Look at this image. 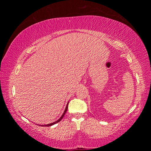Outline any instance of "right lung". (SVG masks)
<instances>
[{
	"label": "right lung",
	"mask_w": 151,
	"mask_h": 151,
	"mask_svg": "<svg viewBox=\"0 0 151 151\" xmlns=\"http://www.w3.org/2000/svg\"><path fill=\"white\" fill-rule=\"evenodd\" d=\"M67 109H68V104H67V105H66V109H65V111H64V112H63V115L61 116L60 118L59 119H58V121H55V122H52V123H50V124H46V125H42V126H43V127H50V126H52V125L55 124H56V123H57V122H58L59 121H60L61 120H62V119L63 118V116H65V113H66V112L67 111Z\"/></svg>",
	"instance_id": "right-lung-1"
}]
</instances>
